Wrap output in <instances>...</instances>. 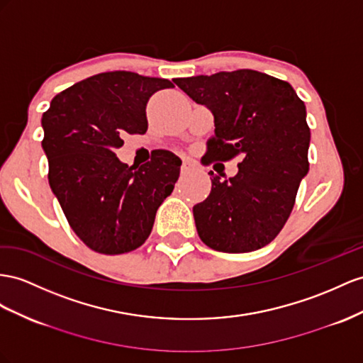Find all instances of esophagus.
Returning a JSON list of instances; mask_svg holds the SVG:
<instances>
[{
  "label": "esophagus",
  "instance_id": "1",
  "mask_svg": "<svg viewBox=\"0 0 363 363\" xmlns=\"http://www.w3.org/2000/svg\"><path fill=\"white\" fill-rule=\"evenodd\" d=\"M190 170H191V164L189 161H184L181 165V173L187 174V173H190Z\"/></svg>",
  "mask_w": 363,
  "mask_h": 363
}]
</instances>
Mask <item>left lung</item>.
Returning <instances> with one entry per match:
<instances>
[{"label": "left lung", "mask_w": 363, "mask_h": 363, "mask_svg": "<svg viewBox=\"0 0 363 363\" xmlns=\"http://www.w3.org/2000/svg\"><path fill=\"white\" fill-rule=\"evenodd\" d=\"M174 84L215 116L202 164L242 155L238 174L228 181L208 173V198L193 207L201 240L224 253L270 244L308 173L311 133L303 101L286 81L250 69L176 78Z\"/></svg>", "instance_id": "obj_1"}]
</instances>
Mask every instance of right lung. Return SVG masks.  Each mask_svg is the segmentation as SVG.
Returning <instances> with one entry per match:
<instances>
[{"mask_svg":"<svg viewBox=\"0 0 363 363\" xmlns=\"http://www.w3.org/2000/svg\"><path fill=\"white\" fill-rule=\"evenodd\" d=\"M169 79L133 72L98 73L58 93L43 113L49 184L72 230L93 252L123 255L150 236L182 161L153 150L139 169L121 162L123 138L147 132L145 107Z\"/></svg>","mask_w":363,"mask_h":363,"instance_id":"obj_1","label":"right lung"}]
</instances>
